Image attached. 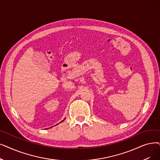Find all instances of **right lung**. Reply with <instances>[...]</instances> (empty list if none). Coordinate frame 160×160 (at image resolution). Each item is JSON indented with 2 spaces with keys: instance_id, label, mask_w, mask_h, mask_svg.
Segmentation results:
<instances>
[{
  "instance_id": "obj_1",
  "label": "right lung",
  "mask_w": 160,
  "mask_h": 160,
  "mask_svg": "<svg viewBox=\"0 0 160 160\" xmlns=\"http://www.w3.org/2000/svg\"><path fill=\"white\" fill-rule=\"evenodd\" d=\"M65 120V119H64V120H63V121H61V122H59V123H61V122H63V121H64V120ZM58 124H57V125H58ZM55 126H56V125H55ZM51 128H52V127H51ZM49 128H48V129H49Z\"/></svg>"
}]
</instances>
